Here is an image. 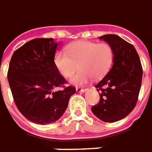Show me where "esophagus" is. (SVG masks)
<instances>
[{
	"instance_id": "34e87169",
	"label": "esophagus",
	"mask_w": 152,
	"mask_h": 152,
	"mask_svg": "<svg viewBox=\"0 0 152 152\" xmlns=\"http://www.w3.org/2000/svg\"><path fill=\"white\" fill-rule=\"evenodd\" d=\"M87 90H88L87 88H76V91H78V92H85Z\"/></svg>"
}]
</instances>
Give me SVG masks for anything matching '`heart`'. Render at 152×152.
Here are the masks:
<instances>
[{"instance_id": "obj_1", "label": "heart", "mask_w": 152, "mask_h": 152, "mask_svg": "<svg viewBox=\"0 0 152 152\" xmlns=\"http://www.w3.org/2000/svg\"><path fill=\"white\" fill-rule=\"evenodd\" d=\"M114 61V50L106 42L98 43L90 41H78L69 45L65 50L55 54L54 64L59 73L65 78L70 77L77 69L80 70L69 79L71 84L83 86L92 76L100 78L110 69Z\"/></svg>"}]
</instances>
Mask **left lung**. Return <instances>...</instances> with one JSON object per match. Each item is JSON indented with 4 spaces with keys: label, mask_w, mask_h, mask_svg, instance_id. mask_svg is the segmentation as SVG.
<instances>
[{
    "label": "left lung",
    "mask_w": 152,
    "mask_h": 152,
    "mask_svg": "<svg viewBox=\"0 0 152 152\" xmlns=\"http://www.w3.org/2000/svg\"><path fill=\"white\" fill-rule=\"evenodd\" d=\"M111 45L113 66L96 85L100 102L91 111L104 122L124 119L136 106L142 79V67L138 54L132 44L115 34L99 37Z\"/></svg>",
    "instance_id": "1"
}]
</instances>
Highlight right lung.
Returning a JSON list of instances; mask_svg holds the SVG:
<instances>
[{
  "instance_id": "1",
  "label": "right lung",
  "mask_w": 152,
  "mask_h": 152,
  "mask_svg": "<svg viewBox=\"0 0 152 152\" xmlns=\"http://www.w3.org/2000/svg\"><path fill=\"white\" fill-rule=\"evenodd\" d=\"M58 43L52 38H36L14 52L7 78L19 112L39 124L56 122L75 93L74 86L65 87V78L54 64ZM62 86L63 89L55 91Z\"/></svg>"
}]
</instances>
